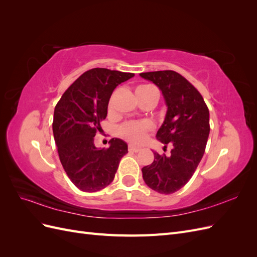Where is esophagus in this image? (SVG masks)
I'll list each match as a JSON object with an SVG mask.
<instances>
[{
	"label": "esophagus",
	"mask_w": 257,
	"mask_h": 257,
	"mask_svg": "<svg viewBox=\"0 0 257 257\" xmlns=\"http://www.w3.org/2000/svg\"><path fill=\"white\" fill-rule=\"evenodd\" d=\"M139 150H141V148H139V147H136V146H133V145H128V151L130 152H138Z\"/></svg>",
	"instance_id": "obj_1"
}]
</instances>
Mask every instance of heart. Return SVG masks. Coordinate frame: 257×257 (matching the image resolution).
Wrapping results in <instances>:
<instances>
[{
    "label": "heart",
    "instance_id": "obj_1",
    "mask_svg": "<svg viewBox=\"0 0 257 257\" xmlns=\"http://www.w3.org/2000/svg\"><path fill=\"white\" fill-rule=\"evenodd\" d=\"M135 95L139 104L146 100L158 102L159 93L157 89L149 84H141L135 89ZM152 128V123L149 121H135L123 124L120 127V135L131 143H142L148 132Z\"/></svg>",
    "mask_w": 257,
    "mask_h": 257
}]
</instances>
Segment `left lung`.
Here are the masks:
<instances>
[{
	"mask_svg": "<svg viewBox=\"0 0 257 257\" xmlns=\"http://www.w3.org/2000/svg\"><path fill=\"white\" fill-rule=\"evenodd\" d=\"M139 76L162 91L167 110L155 137L165 147L173 145L169 155L154 152L152 164L142 169L143 178L150 189L172 194L188 183L203 158L210 132L209 110L200 93L180 74L159 71Z\"/></svg>",
	"mask_w": 257,
	"mask_h": 257,
	"instance_id": "obj_1",
	"label": "left lung"
}]
</instances>
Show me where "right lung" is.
<instances>
[{
	"mask_svg": "<svg viewBox=\"0 0 257 257\" xmlns=\"http://www.w3.org/2000/svg\"><path fill=\"white\" fill-rule=\"evenodd\" d=\"M134 74L92 68L83 73L54 108L52 131L59 158L66 175L79 190L97 192L109 185L127 144L119 138L109 148H96L94 136L107 116L109 98L116 85Z\"/></svg>",
	"mask_w": 257,
	"mask_h": 257,
	"instance_id": "1",
	"label": "right lung"
}]
</instances>
